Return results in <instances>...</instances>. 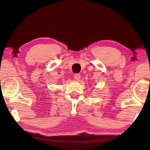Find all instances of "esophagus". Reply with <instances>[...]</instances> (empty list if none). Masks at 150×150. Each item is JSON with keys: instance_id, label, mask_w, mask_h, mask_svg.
<instances>
[{"instance_id": "obj_1", "label": "esophagus", "mask_w": 150, "mask_h": 150, "mask_svg": "<svg viewBox=\"0 0 150 150\" xmlns=\"http://www.w3.org/2000/svg\"><path fill=\"white\" fill-rule=\"evenodd\" d=\"M74 79L76 81H79L81 79V75L79 73H77V74L74 75Z\"/></svg>"}]
</instances>
